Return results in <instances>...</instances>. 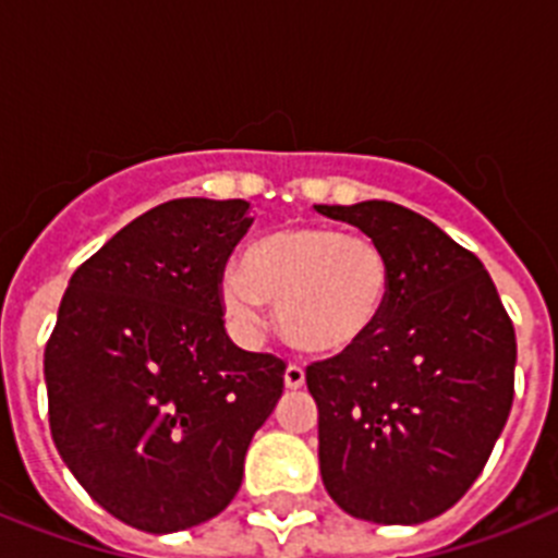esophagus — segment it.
Here are the masks:
<instances>
[{
    "mask_svg": "<svg viewBox=\"0 0 558 558\" xmlns=\"http://www.w3.org/2000/svg\"><path fill=\"white\" fill-rule=\"evenodd\" d=\"M284 386H288L290 391L304 386V368L299 366V363H290V366L284 368Z\"/></svg>",
    "mask_w": 558,
    "mask_h": 558,
    "instance_id": "esophagus-1",
    "label": "esophagus"
}]
</instances>
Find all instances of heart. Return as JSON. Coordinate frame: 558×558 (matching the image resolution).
I'll list each match as a JSON object with an SVG mask.
<instances>
[{
    "mask_svg": "<svg viewBox=\"0 0 558 558\" xmlns=\"http://www.w3.org/2000/svg\"><path fill=\"white\" fill-rule=\"evenodd\" d=\"M393 293V265L366 234L332 226H284L243 248L240 270L220 276V302L231 322L254 332L265 302L295 349L338 357L372 338Z\"/></svg>",
    "mask_w": 558,
    "mask_h": 558,
    "instance_id": "1",
    "label": "heart"
}]
</instances>
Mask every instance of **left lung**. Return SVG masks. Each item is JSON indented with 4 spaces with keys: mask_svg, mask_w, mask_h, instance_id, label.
Wrapping results in <instances>:
<instances>
[{
    "mask_svg": "<svg viewBox=\"0 0 558 558\" xmlns=\"http://www.w3.org/2000/svg\"><path fill=\"white\" fill-rule=\"evenodd\" d=\"M388 251L393 293L372 338L307 366L329 497L379 525L456 506L492 456L514 399L517 338L472 251L391 201L315 206Z\"/></svg>",
    "mask_w": 558,
    "mask_h": 558,
    "instance_id": "obj_1",
    "label": "left lung"
}]
</instances>
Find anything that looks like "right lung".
<instances>
[{"mask_svg":"<svg viewBox=\"0 0 558 558\" xmlns=\"http://www.w3.org/2000/svg\"><path fill=\"white\" fill-rule=\"evenodd\" d=\"M248 201L179 198L72 274L44 349L49 430L83 489L147 534L211 520L243 483L284 360L226 335L220 276Z\"/></svg>","mask_w":558,"mask_h":558,"instance_id":"add662e5","label":"right lung"}]
</instances>
